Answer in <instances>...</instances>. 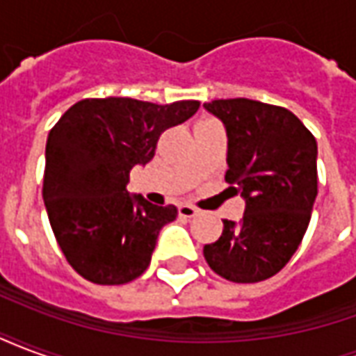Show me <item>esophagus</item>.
<instances>
[{"label":"esophagus","instance_id":"34e87169","mask_svg":"<svg viewBox=\"0 0 356 356\" xmlns=\"http://www.w3.org/2000/svg\"><path fill=\"white\" fill-rule=\"evenodd\" d=\"M179 216L183 217V219H193V217L198 216V209L188 206V204H181L179 206Z\"/></svg>","mask_w":356,"mask_h":356}]
</instances>
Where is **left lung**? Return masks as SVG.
<instances>
[{"label":"left lung","instance_id":"8db88e82","mask_svg":"<svg viewBox=\"0 0 356 356\" xmlns=\"http://www.w3.org/2000/svg\"><path fill=\"white\" fill-rule=\"evenodd\" d=\"M229 137L225 181L246 202L244 217L223 221L204 257L231 282L267 280L305 236L316 198V140L288 108L252 101L204 102Z\"/></svg>","mask_w":356,"mask_h":356}]
</instances>
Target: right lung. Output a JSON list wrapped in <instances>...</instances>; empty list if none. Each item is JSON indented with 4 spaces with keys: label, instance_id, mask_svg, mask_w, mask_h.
Segmentation results:
<instances>
[{
    "label": "right lung",
    "instance_id": "obj_1",
    "mask_svg": "<svg viewBox=\"0 0 356 356\" xmlns=\"http://www.w3.org/2000/svg\"><path fill=\"white\" fill-rule=\"evenodd\" d=\"M198 108V101L83 99L49 131L43 202L66 261L89 282L127 284L147 270L177 208L127 193L129 171L150 162L160 135Z\"/></svg>",
    "mask_w": 356,
    "mask_h": 356
}]
</instances>
